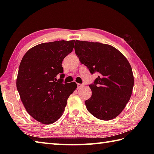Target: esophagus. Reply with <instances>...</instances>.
<instances>
[{"label": "esophagus", "mask_w": 154, "mask_h": 154, "mask_svg": "<svg viewBox=\"0 0 154 154\" xmlns=\"http://www.w3.org/2000/svg\"><path fill=\"white\" fill-rule=\"evenodd\" d=\"M83 87V85L82 84H80V83H77V88H81Z\"/></svg>", "instance_id": "esophagus-1"}]
</instances>
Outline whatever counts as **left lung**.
Instances as JSON below:
<instances>
[{"mask_svg":"<svg viewBox=\"0 0 154 154\" xmlns=\"http://www.w3.org/2000/svg\"><path fill=\"white\" fill-rule=\"evenodd\" d=\"M75 54L91 73L99 76L89 85L92 95L85 101L87 109L102 120H110L122 112L132 95L134 83L128 61L112 45L75 41Z\"/></svg>","mask_w":154,"mask_h":154,"instance_id":"obj_1","label":"left lung"}]
</instances>
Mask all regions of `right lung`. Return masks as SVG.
<instances>
[{
	"label": "right lung",
	"mask_w": 154,
	"mask_h": 154,
	"mask_svg": "<svg viewBox=\"0 0 154 154\" xmlns=\"http://www.w3.org/2000/svg\"><path fill=\"white\" fill-rule=\"evenodd\" d=\"M75 40L42 43L30 49L19 66L16 88L30 115L44 124L55 122L61 116L75 82L63 83L61 63L73 51ZM60 79L57 80V75Z\"/></svg>",
	"instance_id": "add662e5"
}]
</instances>
